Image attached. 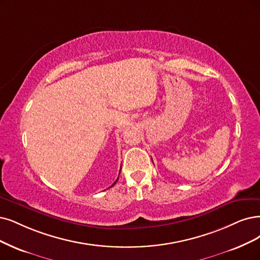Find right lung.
<instances>
[{"mask_svg":"<svg viewBox=\"0 0 260 260\" xmlns=\"http://www.w3.org/2000/svg\"><path fill=\"white\" fill-rule=\"evenodd\" d=\"M120 171H121V169H120ZM118 179H119V178H118ZM118 179H117V181H118ZM117 181H115V182H114V183H113V184H112V185H111V186H113V185H114V184H115V183H117ZM111 186H110V187H111Z\"/></svg>","mask_w":260,"mask_h":260,"instance_id":"1","label":"right lung"}]
</instances>
